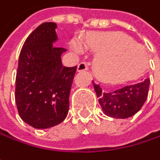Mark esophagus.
<instances>
[{
  "label": "esophagus",
  "mask_w": 160,
  "mask_h": 160,
  "mask_svg": "<svg viewBox=\"0 0 160 160\" xmlns=\"http://www.w3.org/2000/svg\"><path fill=\"white\" fill-rule=\"evenodd\" d=\"M88 69V65L86 64V63H84V62H81L80 63L79 65H78V67H77V71H84V70H87Z\"/></svg>",
  "instance_id": "1"
}]
</instances>
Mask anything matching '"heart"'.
<instances>
[{
	"instance_id": "obj_1",
	"label": "heart",
	"mask_w": 160,
	"mask_h": 160,
	"mask_svg": "<svg viewBox=\"0 0 160 160\" xmlns=\"http://www.w3.org/2000/svg\"><path fill=\"white\" fill-rule=\"evenodd\" d=\"M85 44L95 52L93 71L100 80L118 83L136 76L147 60L144 48L128 36L118 32L91 33ZM71 49L81 53L83 46L79 40H72Z\"/></svg>"
}]
</instances>
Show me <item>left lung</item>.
<instances>
[{"instance_id": "left-lung-1", "label": "left lung", "mask_w": 160, "mask_h": 160, "mask_svg": "<svg viewBox=\"0 0 160 160\" xmlns=\"http://www.w3.org/2000/svg\"><path fill=\"white\" fill-rule=\"evenodd\" d=\"M92 84L104 114L114 118H128L139 111L146 101L150 80L147 78L108 92H103L98 84Z\"/></svg>"}]
</instances>
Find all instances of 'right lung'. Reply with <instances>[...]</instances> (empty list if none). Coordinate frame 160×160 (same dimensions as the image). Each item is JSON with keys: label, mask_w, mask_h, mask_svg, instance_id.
Instances as JSON below:
<instances>
[{"label": "right lung", "mask_w": 160, "mask_h": 160, "mask_svg": "<svg viewBox=\"0 0 160 160\" xmlns=\"http://www.w3.org/2000/svg\"><path fill=\"white\" fill-rule=\"evenodd\" d=\"M57 25H40L20 52L16 79V103L20 118L36 129L61 123L68 116L76 67L62 65L64 48L55 46Z\"/></svg>", "instance_id": "right-lung-1"}]
</instances>
